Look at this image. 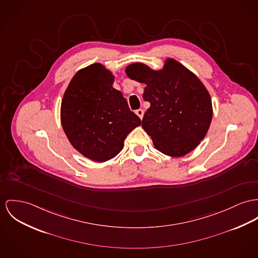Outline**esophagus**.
Returning <instances> with one entry per match:
<instances>
[{
	"label": "esophagus",
	"mask_w": 258,
	"mask_h": 258,
	"mask_svg": "<svg viewBox=\"0 0 258 258\" xmlns=\"http://www.w3.org/2000/svg\"><path fill=\"white\" fill-rule=\"evenodd\" d=\"M136 114L139 116L140 119H142V118H143V115H144V111H143L142 109H139V110L136 111Z\"/></svg>",
	"instance_id": "esophagus-1"
}]
</instances>
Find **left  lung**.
Segmentation results:
<instances>
[{
	"label": "left lung",
	"instance_id": "8db88e82",
	"mask_svg": "<svg viewBox=\"0 0 258 258\" xmlns=\"http://www.w3.org/2000/svg\"><path fill=\"white\" fill-rule=\"evenodd\" d=\"M131 80L146 84L150 103L142 127L154 147L170 157H182L205 138L213 116L210 94L199 78L178 60L167 58L160 70L134 62L125 68Z\"/></svg>",
	"mask_w": 258,
	"mask_h": 258
}]
</instances>
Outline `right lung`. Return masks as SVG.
I'll list each match as a JSON object with an SVG mask.
<instances>
[{"instance_id":"right-lung-1","label":"right lung","mask_w":258,"mask_h":258,"mask_svg":"<svg viewBox=\"0 0 258 258\" xmlns=\"http://www.w3.org/2000/svg\"><path fill=\"white\" fill-rule=\"evenodd\" d=\"M114 81L112 72L100 62L80 69L60 104V123L69 141L81 155L100 163L116 157L127 135L141 124Z\"/></svg>"}]
</instances>
